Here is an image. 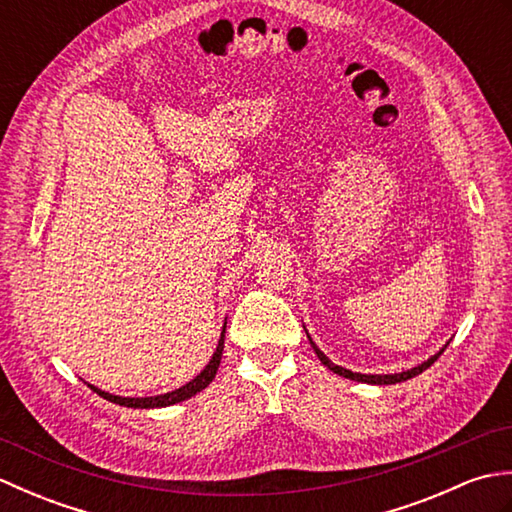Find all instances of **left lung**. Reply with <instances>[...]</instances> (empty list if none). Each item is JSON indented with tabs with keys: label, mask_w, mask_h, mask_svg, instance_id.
<instances>
[{
	"label": "left lung",
	"mask_w": 512,
	"mask_h": 512,
	"mask_svg": "<svg viewBox=\"0 0 512 512\" xmlns=\"http://www.w3.org/2000/svg\"><path fill=\"white\" fill-rule=\"evenodd\" d=\"M306 334H308V332H306ZM308 339H310V334H308ZM310 345H312L314 354L319 356V361H321L325 367H328L330 372L339 374V376H343V378L356 380V383H367V385H396V383H405V380H409V378H413V376H418V374H422V372H424V369L431 367L433 363L438 361V356H440L444 350H447V345H444L438 354L429 356L427 361H422L420 365L407 369V372H398V374H358V372H350V369H345V367H341V365H334V363L330 361V358L325 356V354L319 350L317 343H314L312 339H310Z\"/></svg>",
	"instance_id": "8db88e82"
}]
</instances>
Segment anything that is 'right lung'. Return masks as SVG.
I'll return each instance as SVG.
<instances>
[{
	"mask_svg": "<svg viewBox=\"0 0 512 512\" xmlns=\"http://www.w3.org/2000/svg\"><path fill=\"white\" fill-rule=\"evenodd\" d=\"M224 332H226V323L222 328V334H220V341H217V347L215 352L211 356V361L206 363V367L202 369V372L195 376L193 380H189L187 385H182L178 389L173 391H167V394H158V396H143V398H129V396H116V394H110V391H103L99 387H94L88 383V387L92 391H96L101 398L110 400V402H116V405L121 407H132V409H158V407H171V405H178V402L182 400H189L191 396L200 394V391L204 387H209L211 380L215 378L217 374V367H220V361H222V350H224Z\"/></svg>",
	"mask_w": 512,
	"mask_h": 512,
	"instance_id": "right-lung-1",
	"label": "right lung"
}]
</instances>
